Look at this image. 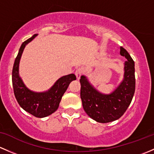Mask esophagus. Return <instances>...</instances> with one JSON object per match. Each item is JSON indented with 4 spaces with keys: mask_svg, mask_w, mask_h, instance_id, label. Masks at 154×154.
<instances>
[{
    "mask_svg": "<svg viewBox=\"0 0 154 154\" xmlns=\"http://www.w3.org/2000/svg\"><path fill=\"white\" fill-rule=\"evenodd\" d=\"M83 69H82V68H79V69H76V71H75V75H76V78L78 80H79L80 79L81 76H82V75L83 74Z\"/></svg>",
    "mask_w": 154,
    "mask_h": 154,
    "instance_id": "1",
    "label": "esophagus"
}]
</instances>
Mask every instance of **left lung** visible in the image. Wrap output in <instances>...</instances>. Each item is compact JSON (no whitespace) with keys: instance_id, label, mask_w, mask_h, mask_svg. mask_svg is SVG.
I'll use <instances>...</instances> for the list:
<instances>
[{"instance_id":"1","label":"left lung","mask_w":154,"mask_h":154,"mask_svg":"<svg viewBox=\"0 0 154 154\" xmlns=\"http://www.w3.org/2000/svg\"><path fill=\"white\" fill-rule=\"evenodd\" d=\"M120 54L127 58L125 62L124 79L110 94L98 91L85 75H82L81 99L83 108L91 119L100 123L119 119L131 103L135 93V64L125 49L120 47Z\"/></svg>"}]
</instances>
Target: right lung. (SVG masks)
<instances>
[{
	"mask_svg": "<svg viewBox=\"0 0 154 154\" xmlns=\"http://www.w3.org/2000/svg\"><path fill=\"white\" fill-rule=\"evenodd\" d=\"M37 35L38 34L34 35L25 41L19 49L12 69V86L14 94L20 107L34 116L44 118L56 111L68 86L71 82L76 79V77L74 74L61 77L50 90L42 93L33 92L26 88L19 75V63L26 45Z\"/></svg>",
	"mask_w": 154,
	"mask_h": 154,
	"instance_id": "obj_1",
	"label": "right lung"
}]
</instances>
